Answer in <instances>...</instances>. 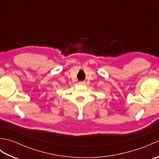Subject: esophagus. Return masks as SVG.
I'll use <instances>...</instances> for the list:
<instances>
[{"label": "esophagus", "mask_w": 159, "mask_h": 159, "mask_svg": "<svg viewBox=\"0 0 159 159\" xmlns=\"http://www.w3.org/2000/svg\"><path fill=\"white\" fill-rule=\"evenodd\" d=\"M79 84H80V85H85V82H80Z\"/></svg>", "instance_id": "obj_1"}]
</instances>
